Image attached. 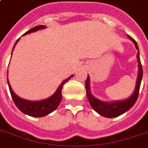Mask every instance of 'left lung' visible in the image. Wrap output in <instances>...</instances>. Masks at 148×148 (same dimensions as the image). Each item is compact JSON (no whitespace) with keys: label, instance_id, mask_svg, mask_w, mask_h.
Here are the masks:
<instances>
[{"label":"left lung","instance_id":"obj_1","mask_svg":"<svg viewBox=\"0 0 148 148\" xmlns=\"http://www.w3.org/2000/svg\"><path fill=\"white\" fill-rule=\"evenodd\" d=\"M127 37L130 38L131 41L134 42V46L136 49L138 50L137 53V60L138 63V77L136 80V85L134 88V92L130 97L127 99L123 100V101H112V102H104L100 101L97 98H96L91 93L90 90V83H89V76H88L87 80L85 82V88H86V95H87L88 101L91 105L92 108L94 110L98 113L100 115L106 117V118H115L119 115H122L124 113L130 110L131 107L133 106L134 103L136 102L137 98L138 96V92H139V88L141 84V80L143 78V68L140 58H139V50H138V44L134 38L130 37V35L127 34Z\"/></svg>","mask_w":148,"mask_h":148}]
</instances>
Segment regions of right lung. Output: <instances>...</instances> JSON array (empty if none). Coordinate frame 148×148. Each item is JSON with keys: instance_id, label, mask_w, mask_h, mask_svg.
I'll list each match as a JSON object with an SVG mask.
<instances>
[{"instance_id": "right-lung-1", "label": "right lung", "mask_w": 148, "mask_h": 148, "mask_svg": "<svg viewBox=\"0 0 148 148\" xmlns=\"http://www.w3.org/2000/svg\"><path fill=\"white\" fill-rule=\"evenodd\" d=\"M44 28H46L45 25H38V26H35V27H34L32 29L28 30L27 32H25L23 35L28 34L32 33V32H35L38 29H44ZM19 39L20 38H18L15 42L14 48H13V51H14V49L16 44L19 41ZM7 75H8V72H7ZM72 76H73V75L69 76L66 80H64L61 83L60 85L58 87L56 92L52 96H51L50 97L47 98V99L42 100V101H28V100L21 98L20 97L16 95L14 93V92L13 91L12 88L10 86L9 80H8V77H7V82H8L10 93H11V97H12L13 101L16 105V106L18 107V109L25 114L29 115V116H31V117L39 118V117H43V116L49 114L51 112L56 110L57 107L59 106V105L60 103L61 99H62V92H62L63 86L66 82H68V80L72 78Z\"/></svg>"}]
</instances>
